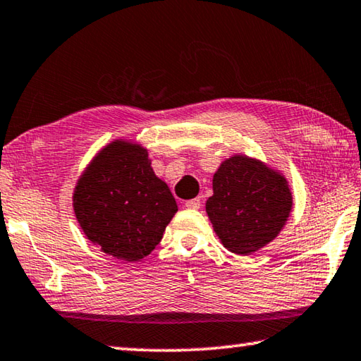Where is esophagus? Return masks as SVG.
<instances>
[{
    "label": "esophagus",
    "mask_w": 361,
    "mask_h": 361,
    "mask_svg": "<svg viewBox=\"0 0 361 361\" xmlns=\"http://www.w3.org/2000/svg\"><path fill=\"white\" fill-rule=\"evenodd\" d=\"M185 205L188 209H201V199L196 197V199H190V201H186Z\"/></svg>",
    "instance_id": "obj_1"
}]
</instances>
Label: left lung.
<instances>
[{"mask_svg": "<svg viewBox=\"0 0 361 361\" xmlns=\"http://www.w3.org/2000/svg\"><path fill=\"white\" fill-rule=\"evenodd\" d=\"M205 212L223 247L250 255L270 244L293 212V192L279 170L245 154H233L212 180Z\"/></svg>", "mask_w": 361, "mask_h": 361, "instance_id": "left-lung-1", "label": "left lung"}]
</instances>
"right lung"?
<instances>
[{"instance_id":"add662e5","label":"right lung","mask_w":361,"mask_h":361,"mask_svg":"<svg viewBox=\"0 0 361 361\" xmlns=\"http://www.w3.org/2000/svg\"><path fill=\"white\" fill-rule=\"evenodd\" d=\"M72 201L85 236L123 262L149 255L178 210L146 147L130 140H114L91 159Z\"/></svg>"}]
</instances>
